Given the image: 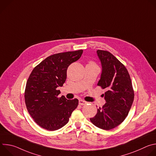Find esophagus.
Returning a JSON list of instances; mask_svg holds the SVG:
<instances>
[{"label":"esophagus","instance_id":"obj_1","mask_svg":"<svg viewBox=\"0 0 156 156\" xmlns=\"http://www.w3.org/2000/svg\"><path fill=\"white\" fill-rule=\"evenodd\" d=\"M87 104V102H86V101H83V100H81V99L79 100V104H80V105H85V104Z\"/></svg>","mask_w":156,"mask_h":156}]
</instances>
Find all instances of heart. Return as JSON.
I'll use <instances>...</instances> for the list:
<instances>
[{
  "label": "heart",
  "mask_w": 156,
  "mask_h": 156,
  "mask_svg": "<svg viewBox=\"0 0 156 156\" xmlns=\"http://www.w3.org/2000/svg\"><path fill=\"white\" fill-rule=\"evenodd\" d=\"M89 64H92V65H94V63H89Z\"/></svg>",
  "instance_id": "1"
}]
</instances>
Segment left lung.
I'll use <instances>...</instances> for the list:
<instances>
[{"mask_svg":"<svg viewBox=\"0 0 156 156\" xmlns=\"http://www.w3.org/2000/svg\"><path fill=\"white\" fill-rule=\"evenodd\" d=\"M102 72L98 85L107 91L102 94L105 104L90 119L97 127L109 130L119 125L127 117L134 100V91L125 66L108 51L98 50Z\"/></svg>","mask_w":156,"mask_h":156,"instance_id":"left-lung-1","label":"left lung"}]
</instances>
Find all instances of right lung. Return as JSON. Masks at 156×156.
Instances as JSON below:
<instances>
[{
  "label": "right lung",
  "mask_w": 156,
  "mask_h": 156,
  "mask_svg": "<svg viewBox=\"0 0 156 156\" xmlns=\"http://www.w3.org/2000/svg\"><path fill=\"white\" fill-rule=\"evenodd\" d=\"M83 50L52 55L33 69L27 83L25 99L27 110L35 122L50 131L58 129L69 122L78 105L77 99L59 98V86L66 79L69 66L78 60Z\"/></svg>",
  "instance_id": "1"
}]
</instances>
